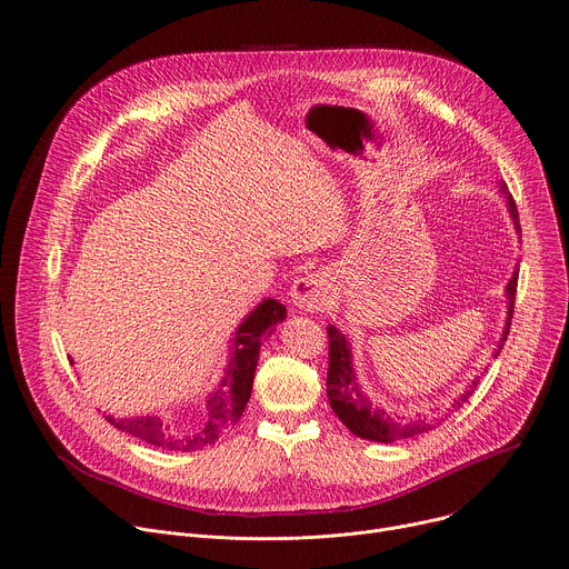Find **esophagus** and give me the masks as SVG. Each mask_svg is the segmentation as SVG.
I'll return each mask as SVG.
<instances>
[{
	"label": "esophagus",
	"instance_id": "34e87169",
	"mask_svg": "<svg viewBox=\"0 0 569 569\" xmlns=\"http://www.w3.org/2000/svg\"><path fill=\"white\" fill-rule=\"evenodd\" d=\"M290 301L299 311H320L331 301V279L322 272L306 274L290 288Z\"/></svg>",
	"mask_w": 569,
	"mask_h": 569
}]
</instances>
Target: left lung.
<instances>
[{"label": "left lung", "instance_id": "left-lung-1", "mask_svg": "<svg viewBox=\"0 0 569 569\" xmlns=\"http://www.w3.org/2000/svg\"><path fill=\"white\" fill-rule=\"evenodd\" d=\"M501 192L506 194V203H508V213L510 220L515 224V229L520 231V218H518V209H515L512 197L506 192V186H499ZM515 290H518V272H512L508 286H506V327L501 331V338L497 342V347L492 349V358L499 356V351L503 349L508 329H510V318H512V306H515ZM329 333V375H327V395H329V403L333 408V412L338 416V420H342V425L358 438L363 440H375V442H397V440H406V438H416L422 436L431 429H436V425H440L447 416L456 408H460L465 401H468L477 388V381H472V386L465 388V392L460 397L453 399L451 408L438 412L433 418H416V420H406L399 416H390L383 408L375 406L370 401V397L360 388V383L356 381V370H353V353H351V342L345 338V333H340L333 325L327 327Z\"/></svg>", "mask_w": 569, "mask_h": 569}]
</instances>
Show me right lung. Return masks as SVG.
I'll use <instances>...</instances> for the list:
<instances>
[{
    "label": "right lung",
    "instance_id": "1",
    "mask_svg": "<svg viewBox=\"0 0 569 569\" xmlns=\"http://www.w3.org/2000/svg\"><path fill=\"white\" fill-rule=\"evenodd\" d=\"M286 320V306L277 299H263L253 311L240 322L231 338V356L224 368V377L213 392L206 397L201 410L190 418L188 425H174L159 416H140V418H122L116 420L107 416V420L153 447L170 451H194L201 447L213 445L229 427H233L251 397L253 372L258 363V351L261 340L272 331L279 322Z\"/></svg>",
    "mask_w": 569,
    "mask_h": 569
}]
</instances>
